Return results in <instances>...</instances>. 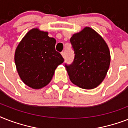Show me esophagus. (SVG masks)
I'll return each mask as SVG.
<instances>
[{
    "label": "esophagus",
    "instance_id": "obj_1",
    "mask_svg": "<svg viewBox=\"0 0 128 128\" xmlns=\"http://www.w3.org/2000/svg\"><path fill=\"white\" fill-rule=\"evenodd\" d=\"M61 54H62V56L63 58H64V56H65V52H64V51H62V52H61Z\"/></svg>",
    "mask_w": 128,
    "mask_h": 128
}]
</instances>
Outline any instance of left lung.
Listing matches in <instances>:
<instances>
[{
    "mask_svg": "<svg viewBox=\"0 0 128 128\" xmlns=\"http://www.w3.org/2000/svg\"><path fill=\"white\" fill-rule=\"evenodd\" d=\"M70 42L74 61L65 64L71 82L84 89H93L104 80L110 64V53L103 38L94 30L85 27L72 35Z\"/></svg>",
    "mask_w": 128,
    "mask_h": 128,
    "instance_id": "8db88e82",
    "label": "left lung"
}]
</instances>
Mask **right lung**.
<instances>
[{"label": "right lung", "instance_id": "right-lung-1", "mask_svg": "<svg viewBox=\"0 0 128 128\" xmlns=\"http://www.w3.org/2000/svg\"><path fill=\"white\" fill-rule=\"evenodd\" d=\"M56 41L48 36V32L32 28L17 46L14 62L20 78L33 89H40L52 80L58 65L64 62L56 51Z\"/></svg>", "mask_w": 128, "mask_h": 128}]
</instances>
